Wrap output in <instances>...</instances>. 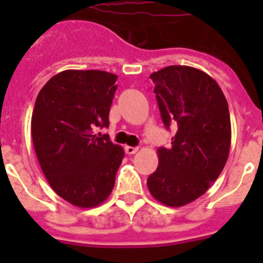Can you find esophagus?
I'll list each match as a JSON object with an SVG mask.
<instances>
[{"label": "esophagus", "instance_id": "obj_1", "mask_svg": "<svg viewBox=\"0 0 263 263\" xmlns=\"http://www.w3.org/2000/svg\"><path fill=\"white\" fill-rule=\"evenodd\" d=\"M139 150V147H132V146H125V153L127 154H135Z\"/></svg>", "mask_w": 263, "mask_h": 263}]
</instances>
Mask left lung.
<instances>
[{
	"instance_id": "8db88e82",
	"label": "left lung",
	"mask_w": 263,
	"mask_h": 263,
	"mask_svg": "<svg viewBox=\"0 0 263 263\" xmlns=\"http://www.w3.org/2000/svg\"><path fill=\"white\" fill-rule=\"evenodd\" d=\"M165 127L177 124L172 147L158 148V168L147 179L158 202L180 208L203 195L222 172L231 147L228 102L204 72L171 65L150 75Z\"/></svg>"
}]
</instances>
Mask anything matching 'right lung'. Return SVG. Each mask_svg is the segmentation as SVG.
<instances>
[{
    "instance_id": "1",
    "label": "right lung",
    "mask_w": 263,
    "mask_h": 263,
    "mask_svg": "<svg viewBox=\"0 0 263 263\" xmlns=\"http://www.w3.org/2000/svg\"><path fill=\"white\" fill-rule=\"evenodd\" d=\"M117 76L68 69L39 91L31 119L34 148L53 191L78 208H95L110 195L124 150L109 135Z\"/></svg>"
}]
</instances>
